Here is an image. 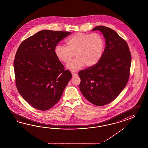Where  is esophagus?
<instances>
[{"mask_svg":"<svg viewBox=\"0 0 148 148\" xmlns=\"http://www.w3.org/2000/svg\"><path fill=\"white\" fill-rule=\"evenodd\" d=\"M73 76H77V74L75 73H72Z\"/></svg>","mask_w":148,"mask_h":148,"instance_id":"esophagus-1","label":"esophagus"}]
</instances>
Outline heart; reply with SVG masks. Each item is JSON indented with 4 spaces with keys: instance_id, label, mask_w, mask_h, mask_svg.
<instances>
[{
    "instance_id": "heart-1",
    "label": "heart",
    "mask_w": 148,
    "mask_h": 148,
    "mask_svg": "<svg viewBox=\"0 0 148 148\" xmlns=\"http://www.w3.org/2000/svg\"><path fill=\"white\" fill-rule=\"evenodd\" d=\"M67 47L60 44L54 47L57 58L68 64L75 56L77 57L67 65V68L76 71L84 66L92 67L101 60L104 51L105 42L98 33H77L66 41Z\"/></svg>"
}]
</instances>
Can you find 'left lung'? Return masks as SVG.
I'll return each instance as SVG.
<instances>
[{"label": "left lung", "mask_w": 148, "mask_h": 148, "mask_svg": "<svg viewBox=\"0 0 148 148\" xmlns=\"http://www.w3.org/2000/svg\"><path fill=\"white\" fill-rule=\"evenodd\" d=\"M106 47L97 65L79 71V89L91 103L101 106L114 101L126 87L130 77L132 57L126 40L114 30L99 25Z\"/></svg>", "instance_id": "left-lung-1"}]
</instances>
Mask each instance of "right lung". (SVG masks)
I'll return each instance as SVG.
<instances>
[{
	"instance_id": "add662e5",
	"label": "right lung",
	"mask_w": 148,
	"mask_h": 148,
	"mask_svg": "<svg viewBox=\"0 0 148 148\" xmlns=\"http://www.w3.org/2000/svg\"><path fill=\"white\" fill-rule=\"evenodd\" d=\"M71 32L43 30L23 40L14 60L15 84L23 98L40 111L60 99L72 76L54 54V47Z\"/></svg>"
}]
</instances>
